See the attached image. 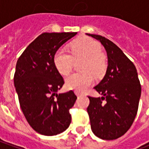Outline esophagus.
I'll list each match as a JSON object with an SVG mask.
<instances>
[{"label":"esophagus","instance_id":"1","mask_svg":"<svg viewBox=\"0 0 149 149\" xmlns=\"http://www.w3.org/2000/svg\"><path fill=\"white\" fill-rule=\"evenodd\" d=\"M75 94H76V95H77V97H79V96L81 95V93H80L79 92H77V91H75Z\"/></svg>","mask_w":149,"mask_h":149}]
</instances>
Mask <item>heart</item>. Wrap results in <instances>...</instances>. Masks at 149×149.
<instances>
[{
    "mask_svg": "<svg viewBox=\"0 0 149 149\" xmlns=\"http://www.w3.org/2000/svg\"><path fill=\"white\" fill-rule=\"evenodd\" d=\"M70 53L64 49L56 52L53 62L57 71L62 75L71 71L74 61L83 60L81 70L84 72H75L66 77L65 85L69 89L82 92L85 90L94 81L93 75L101 74L106 68V61L101 53L100 44L89 37L78 38L70 45Z\"/></svg>",
    "mask_w": 149,
    "mask_h": 149,
    "instance_id": "1",
    "label": "heart"
}]
</instances>
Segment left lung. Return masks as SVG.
Masks as SVG:
<instances>
[{
  "label": "left lung",
  "instance_id": "obj_1",
  "mask_svg": "<svg viewBox=\"0 0 149 149\" xmlns=\"http://www.w3.org/2000/svg\"><path fill=\"white\" fill-rule=\"evenodd\" d=\"M99 40L108 56L103 80L94 88L101 97H88L87 108L91 128L102 140H115L130 128L141 98V86L136 68L121 49L105 37L86 33Z\"/></svg>",
  "mask_w": 149,
  "mask_h": 149
}]
</instances>
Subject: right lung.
<instances>
[{
	"label": "right lung",
	"instance_id": "1",
	"mask_svg": "<svg viewBox=\"0 0 149 149\" xmlns=\"http://www.w3.org/2000/svg\"><path fill=\"white\" fill-rule=\"evenodd\" d=\"M77 33H45L37 37L18 59L14 85L28 123L38 133L55 136L71 123L69 109L77 96L73 91L57 93L65 84L56 68V52Z\"/></svg>",
	"mask_w": 149,
	"mask_h": 149
}]
</instances>
